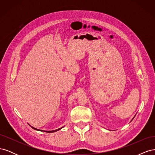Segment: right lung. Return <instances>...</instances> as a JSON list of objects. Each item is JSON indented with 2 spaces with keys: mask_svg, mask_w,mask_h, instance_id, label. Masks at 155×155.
I'll return each mask as SVG.
<instances>
[{
  "mask_svg": "<svg viewBox=\"0 0 155 155\" xmlns=\"http://www.w3.org/2000/svg\"><path fill=\"white\" fill-rule=\"evenodd\" d=\"M63 127H61V128H63ZM31 128H33V129H35V130H37L44 131V132H46V133H54V132H55V131H58V130H60L61 129V128H59V129H56V130H39V129H35V128H34V127H31Z\"/></svg>",
  "mask_w": 155,
  "mask_h": 155,
  "instance_id": "right-lung-1",
  "label": "right lung"
}]
</instances>
